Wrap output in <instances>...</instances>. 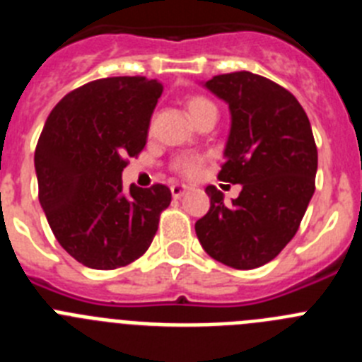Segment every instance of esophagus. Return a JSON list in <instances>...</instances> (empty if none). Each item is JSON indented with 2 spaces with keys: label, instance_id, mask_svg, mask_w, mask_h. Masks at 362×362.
<instances>
[{
  "label": "esophagus",
  "instance_id": "obj_1",
  "mask_svg": "<svg viewBox=\"0 0 362 362\" xmlns=\"http://www.w3.org/2000/svg\"><path fill=\"white\" fill-rule=\"evenodd\" d=\"M190 190V187H185V185H172L170 187V192H172V196L175 197V199H179V197L181 196H185V194H187V192Z\"/></svg>",
  "mask_w": 362,
  "mask_h": 362
}]
</instances>
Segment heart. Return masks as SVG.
<instances>
[{
    "label": "heart",
    "mask_w": 362,
    "mask_h": 362,
    "mask_svg": "<svg viewBox=\"0 0 362 362\" xmlns=\"http://www.w3.org/2000/svg\"><path fill=\"white\" fill-rule=\"evenodd\" d=\"M206 108H216V107H214L212 101H209V99H204V98H199V95L188 99L187 110H188V116L190 117L196 116V114H199V112L206 110ZM197 172H199V163L197 161H190L183 166L185 175H190L192 177V175H196Z\"/></svg>",
    "instance_id": "b5f03b06"
}]
</instances>
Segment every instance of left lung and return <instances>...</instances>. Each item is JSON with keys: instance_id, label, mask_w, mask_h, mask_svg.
Returning <instances> with one entry per match:
<instances>
[{"instance_id": "left-lung-1", "label": "left lung", "mask_w": 362, "mask_h": 362, "mask_svg": "<svg viewBox=\"0 0 362 362\" xmlns=\"http://www.w3.org/2000/svg\"><path fill=\"white\" fill-rule=\"evenodd\" d=\"M230 110V132L217 177L241 185L225 203L206 187L210 210L196 233L212 259L238 270L263 267L292 241L315 190L317 148L308 116L286 88L252 72L201 81Z\"/></svg>"}]
</instances>
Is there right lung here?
I'll return each instance as SVG.
<instances>
[{
    "instance_id": "add662e5",
    "label": "right lung",
    "mask_w": 362,
    "mask_h": 362,
    "mask_svg": "<svg viewBox=\"0 0 362 362\" xmlns=\"http://www.w3.org/2000/svg\"><path fill=\"white\" fill-rule=\"evenodd\" d=\"M163 85L105 78L66 94L34 153L40 203L57 243L94 270H114L148 250L170 204L165 185L123 190V168L146 145Z\"/></svg>"
}]
</instances>
